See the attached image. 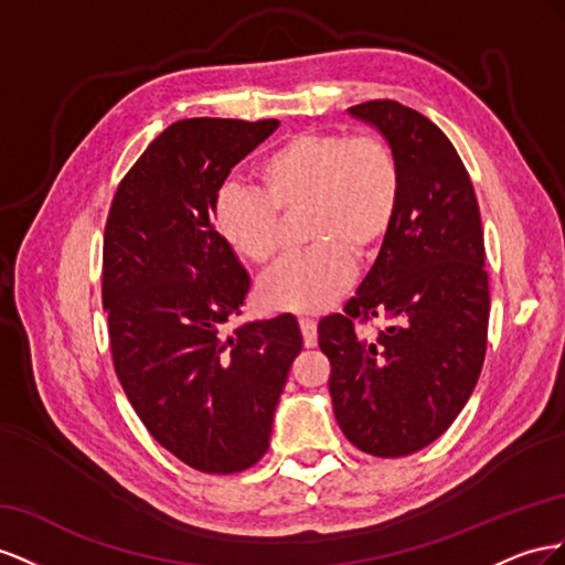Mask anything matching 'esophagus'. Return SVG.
<instances>
[{
	"label": "esophagus",
	"mask_w": 565,
	"mask_h": 565,
	"mask_svg": "<svg viewBox=\"0 0 565 565\" xmlns=\"http://www.w3.org/2000/svg\"><path fill=\"white\" fill-rule=\"evenodd\" d=\"M300 331H302L305 348H315L317 345V321L302 317L300 319Z\"/></svg>",
	"instance_id": "34e87169"
}]
</instances>
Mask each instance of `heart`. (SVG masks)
Masks as SVG:
<instances>
[{"label": "heart", "mask_w": 565, "mask_h": 565, "mask_svg": "<svg viewBox=\"0 0 565 565\" xmlns=\"http://www.w3.org/2000/svg\"><path fill=\"white\" fill-rule=\"evenodd\" d=\"M257 191L227 184L213 207L220 238L241 260L263 267L279 246V217L302 211L310 248L286 257L257 288L265 310L317 315L345 294L354 258L388 238L402 199L395 149L379 135L308 130L279 141L253 170Z\"/></svg>", "instance_id": "b5f03b06"}]
</instances>
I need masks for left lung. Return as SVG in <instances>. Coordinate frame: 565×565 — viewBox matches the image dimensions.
Listing matches in <instances>:
<instances>
[{"label": "left lung", "mask_w": 565, "mask_h": 565, "mask_svg": "<svg viewBox=\"0 0 565 565\" xmlns=\"http://www.w3.org/2000/svg\"><path fill=\"white\" fill-rule=\"evenodd\" d=\"M391 143L402 199L388 238L343 315L319 321L329 391L345 438L374 457L418 452L469 402L488 348L486 241L471 177L452 141L397 102L348 108ZM385 316L374 339L353 321Z\"/></svg>", "instance_id": "8db88e82"}]
</instances>
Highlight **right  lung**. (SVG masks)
I'll return each instance as SVG.
<instances>
[{
	"label": "right lung",
	"mask_w": 565,
	"mask_h": 565,
	"mask_svg": "<svg viewBox=\"0 0 565 565\" xmlns=\"http://www.w3.org/2000/svg\"><path fill=\"white\" fill-rule=\"evenodd\" d=\"M279 120L170 125L125 174L104 232L113 366L141 424L186 466L238 473L260 461L302 333L294 315L222 327L250 277L220 238L217 193Z\"/></svg>",
	"instance_id": "add662e5"
}]
</instances>
